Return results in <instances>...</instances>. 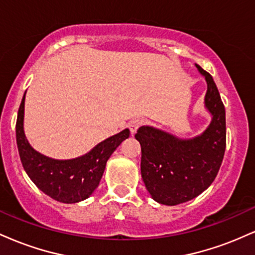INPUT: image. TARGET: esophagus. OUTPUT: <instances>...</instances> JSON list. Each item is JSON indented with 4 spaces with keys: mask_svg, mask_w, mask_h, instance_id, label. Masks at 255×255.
Here are the masks:
<instances>
[{
    "mask_svg": "<svg viewBox=\"0 0 255 255\" xmlns=\"http://www.w3.org/2000/svg\"><path fill=\"white\" fill-rule=\"evenodd\" d=\"M144 124H145V121L142 119H134V120H131V121L129 122V125H128V127H129V129H130V133L131 134L135 133V131L137 130V128L141 127V126L144 125Z\"/></svg>",
    "mask_w": 255,
    "mask_h": 255,
    "instance_id": "esophagus-1",
    "label": "esophagus"
}]
</instances>
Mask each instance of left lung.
Here are the masks:
<instances>
[{"mask_svg": "<svg viewBox=\"0 0 255 255\" xmlns=\"http://www.w3.org/2000/svg\"><path fill=\"white\" fill-rule=\"evenodd\" d=\"M205 77V107L212 115L200 135L180 139L157 128L142 126L135 139L141 146V176L157 203L174 206L192 200L210 187L223 162L227 129L225 109L211 75L195 64Z\"/></svg>", "mask_w": 255, "mask_h": 255, "instance_id": "obj_1", "label": "left lung"}]
</instances>
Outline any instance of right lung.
I'll return each mask as SVG.
<instances>
[{
	"mask_svg": "<svg viewBox=\"0 0 255 255\" xmlns=\"http://www.w3.org/2000/svg\"><path fill=\"white\" fill-rule=\"evenodd\" d=\"M26 93V92H25ZM25 95L16 119V145L26 174L46 195L64 204L85 200L97 188L113 152L129 136V129L108 137L84 156L58 160L34 151L24 133Z\"/></svg>",
	"mask_w": 255,
	"mask_h": 255,
	"instance_id": "add662e5",
	"label": "right lung"
}]
</instances>
